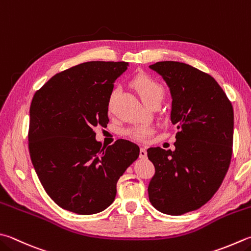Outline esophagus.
<instances>
[{"mask_svg":"<svg viewBox=\"0 0 251 251\" xmlns=\"http://www.w3.org/2000/svg\"><path fill=\"white\" fill-rule=\"evenodd\" d=\"M146 156H148V153H146V150L142 148L140 150V158H146Z\"/></svg>","mask_w":251,"mask_h":251,"instance_id":"obj_1","label":"esophagus"}]
</instances>
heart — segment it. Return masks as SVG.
<instances>
[{
	"mask_svg": "<svg viewBox=\"0 0 251 251\" xmlns=\"http://www.w3.org/2000/svg\"><path fill=\"white\" fill-rule=\"evenodd\" d=\"M132 87L135 89L138 95L145 105H150L154 101H160L164 96V88L158 82H156L152 77L144 74H139L131 81ZM117 96V89H113L108 97V109H111L113 101ZM126 133L130 138L134 140H144L151 134V127L148 126H140L130 127L126 131Z\"/></svg>",
	"mask_w": 251,
	"mask_h": 251,
	"instance_id": "heart-1",
	"label": "heart"
}]
</instances>
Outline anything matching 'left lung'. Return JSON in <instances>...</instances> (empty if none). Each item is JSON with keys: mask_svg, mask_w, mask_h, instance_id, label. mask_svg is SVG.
Listing matches in <instances>:
<instances>
[{"mask_svg": "<svg viewBox=\"0 0 251 251\" xmlns=\"http://www.w3.org/2000/svg\"><path fill=\"white\" fill-rule=\"evenodd\" d=\"M150 69L169 87L170 121L178 132L174 151L148 150L155 167L149 199L162 213L181 215L204 205L223 182L233 151L234 110L215 79L191 65L163 61Z\"/></svg>", "mask_w": 251, "mask_h": 251, "instance_id": "1", "label": "left lung"}]
</instances>
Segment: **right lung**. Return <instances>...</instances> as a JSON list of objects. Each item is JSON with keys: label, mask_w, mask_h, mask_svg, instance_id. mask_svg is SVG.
<instances>
[{"label": "right lung", "mask_w": 251, "mask_h": 251, "mask_svg": "<svg viewBox=\"0 0 251 251\" xmlns=\"http://www.w3.org/2000/svg\"><path fill=\"white\" fill-rule=\"evenodd\" d=\"M127 62L91 61L55 74L32 98L29 153L38 178L56 204L79 215L107 209L117 181L139 157L127 140L103 146L94 129L106 127L108 97Z\"/></svg>", "instance_id": "add662e5"}]
</instances>
